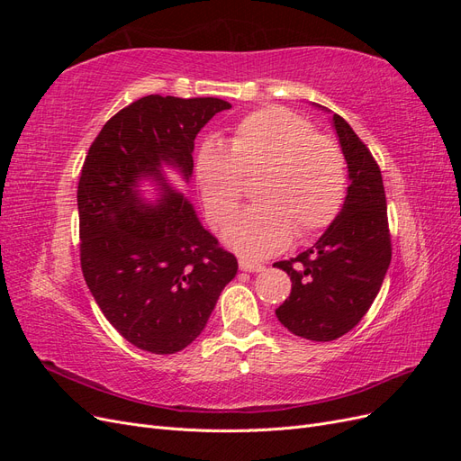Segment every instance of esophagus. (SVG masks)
I'll return each mask as SVG.
<instances>
[{
    "label": "esophagus",
    "instance_id": "obj_1",
    "mask_svg": "<svg viewBox=\"0 0 461 461\" xmlns=\"http://www.w3.org/2000/svg\"><path fill=\"white\" fill-rule=\"evenodd\" d=\"M239 265H240L242 271H248V273H259V271L265 269V265L256 263V261H249V259H240Z\"/></svg>",
    "mask_w": 461,
    "mask_h": 461
}]
</instances>
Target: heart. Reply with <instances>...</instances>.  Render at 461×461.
Returning a JSON list of instances; mask_svg holds the SVG:
<instances>
[{"label": "heart", "instance_id": "obj_1", "mask_svg": "<svg viewBox=\"0 0 461 461\" xmlns=\"http://www.w3.org/2000/svg\"><path fill=\"white\" fill-rule=\"evenodd\" d=\"M261 171L256 205L232 219L222 240L244 258H267L337 217L346 194L340 148L313 124L285 107H265L244 117L227 149L205 142L196 156V183L207 217L222 225L240 205L242 178Z\"/></svg>", "mask_w": 461, "mask_h": 461}]
</instances>
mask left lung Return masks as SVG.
Listing matches in <instances>:
<instances>
[{"instance_id": "8db88e82", "label": "left lung", "mask_w": 461, "mask_h": 461, "mask_svg": "<svg viewBox=\"0 0 461 461\" xmlns=\"http://www.w3.org/2000/svg\"><path fill=\"white\" fill-rule=\"evenodd\" d=\"M332 129L350 180L342 209L312 248L273 265L292 281L290 296L275 310L278 321L296 337L315 342L340 339L359 323L379 294L393 258L379 165L337 113Z\"/></svg>"}]
</instances>
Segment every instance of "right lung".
Listing matches in <instances>:
<instances>
[{
    "instance_id": "obj_1",
    "label": "right lung",
    "mask_w": 461,
    "mask_h": 461,
    "mask_svg": "<svg viewBox=\"0 0 461 461\" xmlns=\"http://www.w3.org/2000/svg\"><path fill=\"white\" fill-rule=\"evenodd\" d=\"M219 97L146 95L111 117L78 180L82 275L105 319L151 354L192 344L239 271L196 209L167 178L190 183L194 140ZM149 184L157 196H143Z\"/></svg>"
}]
</instances>
